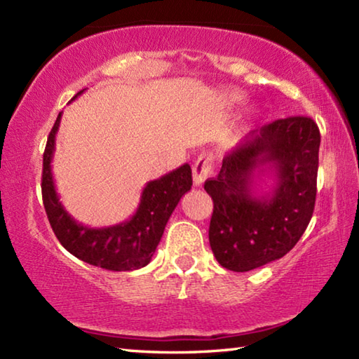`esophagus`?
<instances>
[{
  "label": "esophagus",
  "instance_id": "1",
  "mask_svg": "<svg viewBox=\"0 0 359 359\" xmlns=\"http://www.w3.org/2000/svg\"><path fill=\"white\" fill-rule=\"evenodd\" d=\"M212 166H214V160L209 154H201L193 165V182L196 187H201L204 180L208 179V175L212 171Z\"/></svg>",
  "mask_w": 359,
  "mask_h": 359
}]
</instances>
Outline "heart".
Returning <instances> with one entry per match:
<instances>
[{
	"label": "heart",
	"mask_w": 359,
	"mask_h": 359,
	"mask_svg": "<svg viewBox=\"0 0 359 359\" xmlns=\"http://www.w3.org/2000/svg\"><path fill=\"white\" fill-rule=\"evenodd\" d=\"M229 100H231V101H239V95L229 93Z\"/></svg>",
	"instance_id": "obj_1"
}]
</instances>
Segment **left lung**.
Listing matches in <instances>:
<instances>
[{"mask_svg": "<svg viewBox=\"0 0 359 359\" xmlns=\"http://www.w3.org/2000/svg\"><path fill=\"white\" fill-rule=\"evenodd\" d=\"M320 130L309 117H288L261 126L257 136L223 158L204 190L214 201L209 242L218 263L247 272L293 248L311 222L317 196ZM267 165L276 184L254 191V172Z\"/></svg>", "mask_w": 359, "mask_h": 359, "instance_id": "left-lung-1", "label": "left lung"}]
</instances>
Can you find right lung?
I'll return each instance as SVG.
<instances>
[{
	"label": "right lung",
	"mask_w": 359,
	"mask_h": 359,
	"mask_svg": "<svg viewBox=\"0 0 359 359\" xmlns=\"http://www.w3.org/2000/svg\"><path fill=\"white\" fill-rule=\"evenodd\" d=\"M60 120L62 112L58 114L47 139L41 185L46 214L60 244L76 258L107 271H135L147 266L160 244L163 231L175 205L193 185L190 165L185 163L175 171L150 180L142 190L141 203L130 220L106 228L85 226L66 212L60 203L53 182L50 163L55 151Z\"/></svg>",
	"instance_id": "obj_1"
}]
</instances>
